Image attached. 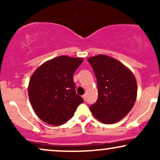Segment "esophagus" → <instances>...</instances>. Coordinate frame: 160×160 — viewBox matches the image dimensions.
<instances>
[{"instance_id": "obj_1", "label": "esophagus", "mask_w": 160, "mask_h": 160, "mask_svg": "<svg viewBox=\"0 0 160 160\" xmlns=\"http://www.w3.org/2000/svg\"><path fill=\"white\" fill-rule=\"evenodd\" d=\"M82 97V98H83V100L86 101V95H83Z\"/></svg>"}]
</instances>
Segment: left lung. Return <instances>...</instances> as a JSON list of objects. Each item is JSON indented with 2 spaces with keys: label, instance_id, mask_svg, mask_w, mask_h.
<instances>
[{
  "label": "left lung",
  "instance_id": "obj_1",
  "mask_svg": "<svg viewBox=\"0 0 160 160\" xmlns=\"http://www.w3.org/2000/svg\"><path fill=\"white\" fill-rule=\"evenodd\" d=\"M98 85V99L89 109L97 120L113 124L132 108L137 97V82L130 70L114 58L98 55L88 58Z\"/></svg>",
  "mask_w": 160,
  "mask_h": 160
}]
</instances>
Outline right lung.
Returning a JSON list of instances; mask_svg holds the SVG:
<instances>
[{
    "label": "right lung",
    "mask_w": 160,
    "mask_h": 160,
    "mask_svg": "<svg viewBox=\"0 0 160 160\" xmlns=\"http://www.w3.org/2000/svg\"><path fill=\"white\" fill-rule=\"evenodd\" d=\"M82 58L61 56L46 62L34 71L28 85L33 109L43 122L61 126L74 114L83 99L75 90L73 75Z\"/></svg>",
    "instance_id": "right-lung-1"
}]
</instances>
